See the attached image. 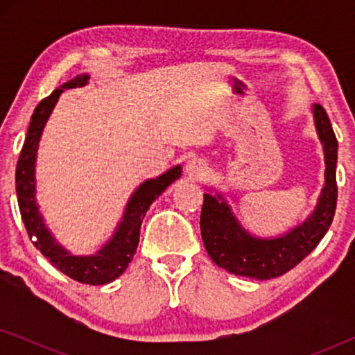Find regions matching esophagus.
<instances>
[{
  "instance_id": "obj_1",
  "label": "esophagus",
  "mask_w": 355,
  "mask_h": 355,
  "mask_svg": "<svg viewBox=\"0 0 355 355\" xmlns=\"http://www.w3.org/2000/svg\"><path fill=\"white\" fill-rule=\"evenodd\" d=\"M186 174L192 181H200L208 174V164L200 158H192L186 163Z\"/></svg>"
}]
</instances>
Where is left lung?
I'll return each instance as SVG.
<instances>
[{"mask_svg":"<svg viewBox=\"0 0 355 355\" xmlns=\"http://www.w3.org/2000/svg\"><path fill=\"white\" fill-rule=\"evenodd\" d=\"M315 129L324 153V186L317 207L307 220L278 237L263 239L250 234L220 192L203 193L200 231L210 259L232 275L271 279L288 273L302 261L327 234L338 200V140L323 106H312Z\"/></svg>","mask_w":355,"mask_h":355,"instance_id":"8db88e82","label":"left lung"}]
</instances>
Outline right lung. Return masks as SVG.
Instances as JSON below:
<instances>
[{"label":"right lung","mask_w":355,"mask_h":355,"mask_svg":"<svg viewBox=\"0 0 355 355\" xmlns=\"http://www.w3.org/2000/svg\"><path fill=\"white\" fill-rule=\"evenodd\" d=\"M87 82H89V74L77 76L72 80L58 87L50 96H46L37 105L16 166V192L19 210H21L27 234L43 257L69 278L84 284L98 286L111 283L128 268L135 250H137L140 226H142L145 213H147L150 205L166 191V187L181 178L182 168L181 164H178L169 171L163 173L162 176L148 179V181L140 184L130 196L124 215L114 230V234L94 255H72L69 250L58 244L46 227L45 221H43L35 198L37 150L43 128H45L46 121L62 92L66 89H74V87H84Z\"/></svg>","instance_id":"add662e5"}]
</instances>
